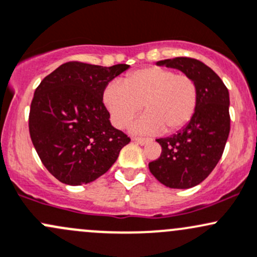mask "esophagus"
<instances>
[{
  "mask_svg": "<svg viewBox=\"0 0 257 257\" xmlns=\"http://www.w3.org/2000/svg\"><path fill=\"white\" fill-rule=\"evenodd\" d=\"M133 142H136V143H138V144H140V145H145V144H148V143H150V139H147V138L134 137L133 138Z\"/></svg>",
  "mask_w": 257,
  "mask_h": 257,
  "instance_id": "esophagus-1",
  "label": "esophagus"
}]
</instances>
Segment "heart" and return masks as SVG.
Returning a JSON list of instances; mask_svg holds the SVG:
<instances>
[{
  "instance_id": "1",
  "label": "heart",
  "mask_w": 257,
  "mask_h": 257,
  "mask_svg": "<svg viewBox=\"0 0 257 257\" xmlns=\"http://www.w3.org/2000/svg\"><path fill=\"white\" fill-rule=\"evenodd\" d=\"M103 102L118 128L133 119L143 104L145 114L132 125V131L174 133L192 119L198 103V87L188 75L150 66L128 75L123 83H109L103 92Z\"/></svg>"
}]
</instances>
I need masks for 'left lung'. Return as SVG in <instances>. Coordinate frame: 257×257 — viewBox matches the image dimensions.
Instances as JSON below:
<instances>
[{
    "label": "left lung",
    "instance_id": "1",
    "mask_svg": "<svg viewBox=\"0 0 257 257\" xmlns=\"http://www.w3.org/2000/svg\"><path fill=\"white\" fill-rule=\"evenodd\" d=\"M158 66L177 69L196 81L198 103L192 119L176 134L156 139L161 155L149 170L170 188H191L206 180L223 155L230 132L229 92L220 77L191 58L160 60Z\"/></svg>",
    "mask_w": 257,
    "mask_h": 257
}]
</instances>
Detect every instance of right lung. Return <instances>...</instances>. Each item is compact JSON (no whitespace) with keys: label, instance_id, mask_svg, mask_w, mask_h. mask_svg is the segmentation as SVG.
Masks as SVG:
<instances>
[{"label":"right lung","instance_id":"right-lung-1","mask_svg":"<svg viewBox=\"0 0 257 257\" xmlns=\"http://www.w3.org/2000/svg\"><path fill=\"white\" fill-rule=\"evenodd\" d=\"M129 69L79 61L65 63L43 79L34 92L29 134L43 165L70 186L106 174L131 139L110 124L103 104L109 81Z\"/></svg>","mask_w":257,"mask_h":257}]
</instances>
